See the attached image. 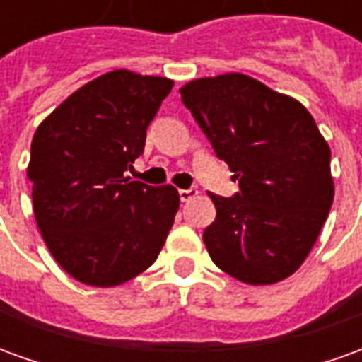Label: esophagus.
Segmentation results:
<instances>
[{"instance_id": "34e87169", "label": "esophagus", "mask_w": 362, "mask_h": 362, "mask_svg": "<svg viewBox=\"0 0 362 362\" xmlns=\"http://www.w3.org/2000/svg\"><path fill=\"white\" fill-rule=\"evenodd\" d=\"M178 194H180L182 202H189V199H194L199 192H197L196 188H189V189H180Z\"/></svg>"}]
</instances>
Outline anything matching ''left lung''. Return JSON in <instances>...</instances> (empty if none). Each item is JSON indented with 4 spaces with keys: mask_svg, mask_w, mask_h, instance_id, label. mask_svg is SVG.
Masks as SVG:
<instances>
[{
    "mask_svg": "<svg viewBox=\"0 0 362 362\" xmlns=\"http://www.w3.org/2000/svg\"><path fill=\"white\" fill-rule=\"evenodd\" d=\"M182 103L235 173V197L209 194L204 230L213 264L248 285H273L303 266L334 202L332 151L296 98L244 74L202 77Z\"/></svg>",
    "mask_w": 362,
    "mask_h": 362,
    "instance_id": "8db88e82",
    "label": "left lung"
}]
</instances>
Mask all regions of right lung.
Listing matches in <instances>:
<instances>
[{
  "label": "right lung",
  "instance_id": "obj_1",
  "mask_svg": "<svg viewBox=\"0 0 362 362\" xmlns=\"http://www.w3.org/2000/svg\"><path fill=\"white\" fill-rule=\"evenodd\" d=\"M114 69L69 95L30 145L33 209L48 250L74 279L116 287L153 266L180 207L178 189L124 176L173 89Z\"/></svg>",
  "mask_w": 362,
  "mask_h": 362
}]
</instances>
